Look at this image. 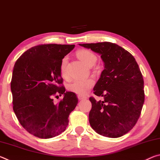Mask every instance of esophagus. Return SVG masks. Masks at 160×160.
I'll return each instance as SVG.
<instances>
[{"instance_id": "esophagus-1", "label": "esophagus", "mask_w": 160, "mask_h": 160, "mask_svg": "<svg viewBox=\"0 0 160 160\" xmlns=\"http://www.w3.org/2000/svg\"><path fill=\"white\" fill-rule=\"evenodd\" d=\"M78 98L79 100H81V99H86L87 97L85 96H82V95H80V94H78Z\"/></svg>"}]
</instances>
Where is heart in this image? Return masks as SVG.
Segmentation results:
<instances>
[{
  "instance_id": "heart-1",
  "label": "heart",
  "mask_w": 160,
  "mask_h": 160,
  "mask_svg": "<svg viewBox=\"0 0 160 160\" xmlns=\"http://www.w3.org/2000/svg\"><path fill=\"white\" fill-rule=\"evenodd\" d=\"M77 56L84 63L88 66H92L96 63L97 56L90 50L82 49L77 52ZM68 56H64L61 62V73L63 77H66V65L68 63ZM94 80L92 78L88 79H76L69 84L68 90L75 94L84 95L90 90L94 85Z\"/></svg>"
}]
</instances>
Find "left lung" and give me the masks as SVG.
I'll return each instance as SVG.
<instances>
[{
	"instance_id": "obj_1",
	"label": "left lung",
	"mask_w": 160,
	"mask_h": 160,
	"mask_svg": "<svg viewBox=\"0 0 160 160\" xmlns=\"http://www.w3.org/2000/svg\"><path fill=\"white\" fill-rule=\"evenodd\" d=\"M79 45L100 54L104 63L93 89L94 94L104 100L90 97V126L103 136H122L137 123L144 104V80L138 65L132 54L113 43Z\"/></svg>"
}]
</instances>
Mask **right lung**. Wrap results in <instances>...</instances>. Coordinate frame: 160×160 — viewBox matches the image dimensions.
<instances>
[{
	"instance_id": "add662e5",
	"label": "right lung",
	"mask_w": 160,
	"mask_h": 160,
	"mask_svg": "<svg viewBox=\"0 0 160 160\" xmlns=\"http://www.w3.org/2000/svg\"><path fill=\"white\" fill-rule=\"evenodd\" d=\"M74 47V44L35 46L22 54L13 68L10 84L13 111L22 126L39 138L63 132L78 104L76 94L66 92L61 85V60ZM56 94H63L64 98L54 104L52 97Z\"/></svg>"
}]
</instances>
